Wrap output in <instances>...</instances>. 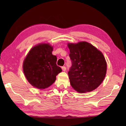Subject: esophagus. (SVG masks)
<instances>
[{"instance_id":"obj_1","label":"esophagus","mask_w":126,"mask_h":126,"mask_svg":"<svg viewBox=\"0 0 126 126\" xmlns=\"http://www.w3.org/2000/svg\"><path fill=\"white\" fill-rule=\"evenodd\" d=\"M62 69L63 71H65L66 70V67L64 66H62Z\"/></svg>"}]
</instances>
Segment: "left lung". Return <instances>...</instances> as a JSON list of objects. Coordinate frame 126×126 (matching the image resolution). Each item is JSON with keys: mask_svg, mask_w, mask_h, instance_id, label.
Here are the masks:
<instances>
[{"mask_svg": "<svg viewBox=\"0 0 126 126\" xmlns=\"http://www.w3.org/2000/svg\"><path fill=\"white\" fill-rule=\"evenodd\" d=\"M72 65L68 71L70 84L79 93L97 88L106 76L107 63L100 51L86 42L69 43Z\"/></svg>", "mask_w": 126, "mask_h": 126, "instance_id": "left-lung-1", "label": "left lung"}]
</instances>
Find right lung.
I'll return each instance as SVG.
<instances>
[{"label": "right lung", "mask_w": 126, "mask_h": 126, "mask_svg": "<svg viewBox=\"0 0 126 126\" xmlns=\"http://www.w3.org/2000/svg\"><path fill=\"white\" fill-rule=\"evenodd\" d=\"M49 44H40L32 48L23 63V71L29 82L38 89H45L56 81L62 69L56 64L57 57L52 54Z\"/></svg>", "instance_id": "right-lung-1"}]
</instances>
